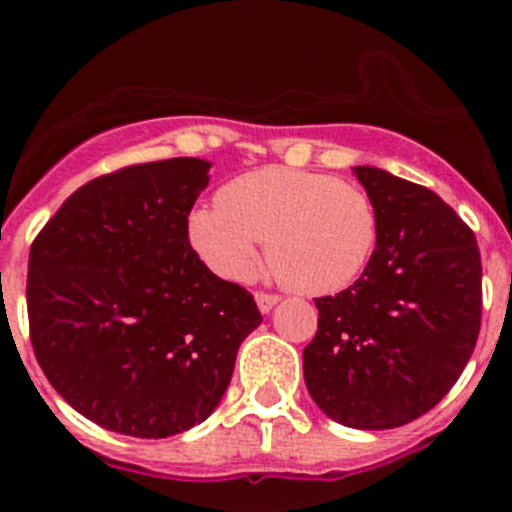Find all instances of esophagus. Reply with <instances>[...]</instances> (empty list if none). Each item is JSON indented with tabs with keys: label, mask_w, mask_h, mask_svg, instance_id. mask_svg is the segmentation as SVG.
<instances>
[{
	"label": "esophagus",
	"mask_w": 512,
	"mask_h": 512,
	"mask_svg": "<svg viewBox=\"0 0 512 512\" xmlns=\"http://www.w3.org/2000/svg\"><path fill=\"white\" fill-rule=\"evenodd\" d=\"M255 302H257V307H260V312H262V314H267V312H270L272 307H275L277 302H280V297H277V294L257 292V294H255Z\"/></svg>",
	"instance_id": "esophagus-1"
}]
</instances>
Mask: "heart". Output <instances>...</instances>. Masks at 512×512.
I'll return each mask as SVG.
<instances>
[{
  "label": "heart",
  "instance_id": "heart-1",
  "mask_svg": "<svg viewBox=\"0 0 512 512\" xmlns=\"http://www.w3.org/2000/svg\"><path fill=\"white\" fill-rule=\"evenodd\" d=\"M188 237L218 277L245 282L257 265V245L289 289L334 294L369 265L379 240L374 200L359 185L294 168L237 175L218 205L193 210Z\"/></svg>",
  "mask_w": 512,
  "mask_h": 512
}]
</instances>
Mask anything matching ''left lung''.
<instances>
[{"label": "left lung", "mask_w": 512, "mask_h": 512, "mask_svg": "<svg viewBox=\"0 0 512 512\" xmlns=\"http://www.w3.org/2000/svg\"><path fill=\"white\" fill-rule=\"evenodd\" d=\"M354 173L374 200L379 240L352 287L314 299L304 381L329 418L379 431L431 411L466 369L483 270L473 230L433 190L371 165Z\"/></svg>", "instance_id": "8db88e82"}]
</instances>
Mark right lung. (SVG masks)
<instances>
[{"label": "right lung", "instance_id": "1", "mask_svg": "<svg viewBox=\"0 0 512 512\" xmlns=\"http://www.w3.org/2000/svg\"><path fill=\"white\" fill-rule=\"evenodd\" d=\"M208 160L128 165L81 185L29 250V334L49 384L108 431L168 438L223 399L262 314L188 240Z\"/></svg>", "mask_w": 512, "mask_h": 512}]
</instances>
